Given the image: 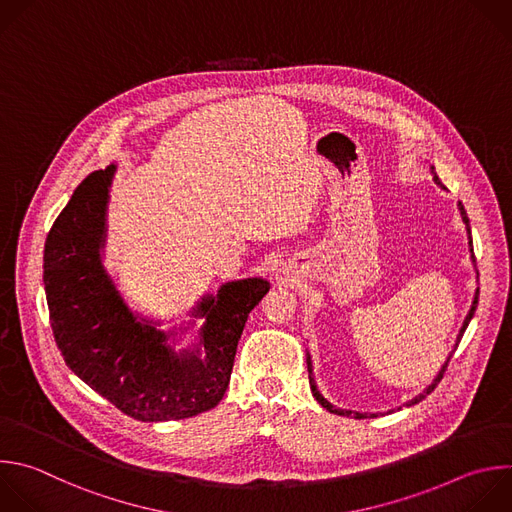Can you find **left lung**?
Returning a JSON list of instances; mask_svg holds the SVG:
<instances>
[{"mask_svg": "<svg viewBox=\"0 0 512 512\" xmlns=\"http://www.w3.org/2000/svg\"><path fill=\"white\" fill-rule=\"evenodd\" d=\"M434 181H436V183H438V185H440V179H438V177H436V175H434ZM458 209H460V215H462V221H464V223H466V231H468V233H470V225H468V217H466V211H464V207H462V203H458ZM470 247H472V241H470ZM470 251H472V249H470ZM472 261H476V259H474V251H472ZM476 303H478V291H476V297H474V303H472V307H470V313H468V315H466V319H464V323H462V329H460V333H458V342H460V339H462V333H464V331H466V327H468V321H470V319H472V315H474V309H476ZM456 346H458V344H456ZM448 362H450V358H448ZM448 362H446V364H444V366H442V370H440V374H438V376H436V380H434V382H432V384H430V386H428V388H426V392H424V394H420V396H416V398H414V400H412V402H408V404H406V406H412V404H418V402H422V400H424V398H426V396H428V394H432V392H434V388H436V386H438V384H440V380H442V378H444V372H446V368H448ZM307 372H309V374H311V362H309V358H307ZM309 384H311V392H313V396H315V400H317V402H319V404H321V406H323V408H325V410H329V412H331V414H339V416H350V414H352V412H350V410H339V408H335V406H331V404H329V402H327V400H325V398H323V396H321V394H319V392H317V388H315V384H313V378H311V376H309ZM354 416H356V418H360V420H362V418H368V414H360V412H354ZM372 418H376V414H372Z\"/></svg>", "mask_w": 512, "mask_h": 512, "instance_id": "1", "label": "left lung"}]
</instances>
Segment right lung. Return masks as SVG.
Masks as SVG:
<instances>
[{"instance_id":"add662e5","label":"right lung","mask_w":512,"mask_h":512,"mask_svg":"<svg viewBox=\"0 0 512 512\" xmlns=\"http://www.w3.org/2000/svg\"><path fill=\"white\" fill-rule=\"evenodd\" d=\"M114 164L94 170L56 217L44 249V285L58 350L68 368L120 412L142 422L191 418L215 408L229 386L263 279L223 285L197 307L205 358L177 356L166 335L136 321L100 263L104 211Z\"/></svg>"}]
</instances>
